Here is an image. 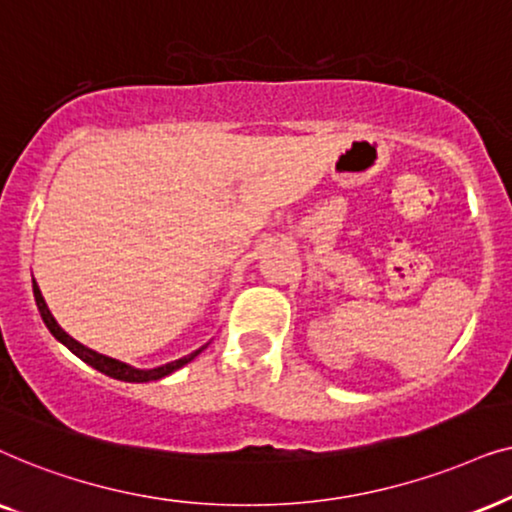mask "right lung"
<instances>
[{
	"mask_svg": "<svg viewBox=\"0 0 512 512\" xmlns=\"http://www.w3.org/2000/svg\"><path fill=\"white\" fill-rule=\"evenodd\" d=\"M32 290H34V302H37V309H39V313H42V320L46 323V327H49V330H51V335L56 337L60 344H65L67 349L74 353V356H79L81 360H84V363H88L91 367H95V370L102 372V374H107V377H112V379L131 381V384H145V381L163 379V377H168V374H173L175 370H180L182 365L192 363V360L199 356V353L208 346V344L201 346V349H196L194 353H189V356L180 358V360H173V363H166V365H161V367H154V370H138V367H131V365H126V363H121V360L102 356V353L88 349V346L79 344L77 339H72L63 330V327L56 323V318L51 316L49 306H46L44 297H42V290H39V285L34 283V281H32Z\"/></svg>",
	"mask_w": 512,
	"mask_h": 512,
	"instance_id": "1",
	"label": "right lung"
}]
</instances>
